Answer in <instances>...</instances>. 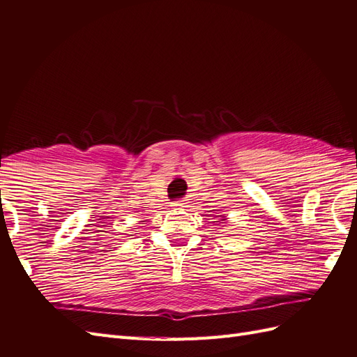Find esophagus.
Segmentation results:
<instances>
[{"mask_svg":"<svg viewBox=\"0 0 357 357\" xmlns=\"http://www.w3.org/2000/svg\"><path fill=\"white\" fill-rule=\"evenodd\" d=\"M184 205H185L184 200H176V202H173V206L175 208H184Z\"/></svg>","mask_w":357,"mask_h":357,"instance_id":"obj_1","label":"esophagus"}]
</instances>
